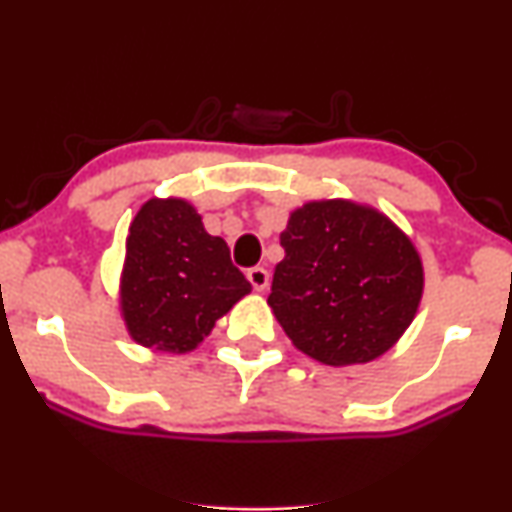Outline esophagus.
I'll return each mask as SVG.
<instances>
[{"instance_id":"1","label":"esophagus","mask_w":512,"mask_h":512,"mask_svg":"<svg viewBox=\"0 0 512 512\" xmlns=\"http://www.w3.org/2000/svg\"><path fill=\"white\" fill-rule=\"evenodd\" d=\"M248 279H250V284H252V289L255 291H264L269 286V272L264 267H252V269H248Z\"/></svg>"}]
</instances>
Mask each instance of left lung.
Masks as SVG:
<instances>
[{"label": "left lung", "instance_id": "obj_1", "mask_svg": "<svg viewBox=\"0 0 512 512\" xmlns=\"http://www.w3.org/2000/svg\"><path fill=\"white\" fill-rule=\"evenodd\" d=\"M281 248L267 303L293 346L325 366L375 361L419 313V250L370 204L310 199L291 211Z\"/></svg>", "mask_w": 512, "mask_h": 512}]
</instances>
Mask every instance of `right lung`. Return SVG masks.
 <instances>
[{
  "label": "right lung",
  "instance_id": "1",
  "mask_svg": "<svg viewBox=\"0 0 512 512\" xmlns=\"http://www.w3.org/2000/svg\"><path fill=\"white\" fill-rule=\"evenodd\" d=\"M250 291L226 240L209 236L187 199L151 197L129 223L117 305L139 346L190 354Z\"/></svg>",
  "mask_w": 512,
  "mask_h": 512
}]
</instances>
